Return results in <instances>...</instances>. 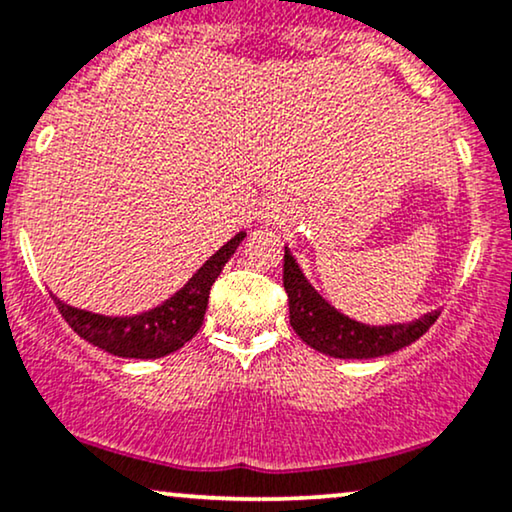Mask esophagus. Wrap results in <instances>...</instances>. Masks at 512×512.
Returning a JSON list of instances; mask_svg holds the SVG:
<instances>
[{
	"instance_id": "esophagus-1",
	"label": "esophagus",
	"mask_w": 512,
	"mask_h": 512,
	"mask_svg": "<svg viewBox=\"0 0 512 512\" xmlns=\"http://www.w3.org/2000/svg\"><path fill=\"white\" fill-rule=\"evenodd\" d=\"M283 217V205L278 203V200H267V203H262L260 208V219L264 224H271V222H278V219Z\"/></svg>"
}]
</instances>
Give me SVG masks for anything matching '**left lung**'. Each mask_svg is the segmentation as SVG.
<instances>
[{
    "label": "left lung",
    "instance_id": "8db88e82",
    "mask_svg": "<svg viewBox=\"0 0 512 512\" xmlns=\"http://www.w3.org/2000/svg\"><path fill=\"white\" fill-rule=\"evenodd\" d=\"M283 288L288 293L290 326L316 352L335 359H375L409 347L437 321L439 312H428L416 321L368 326L354 321L323 300L302 274L300 264L286 245L283 255Z\"/></svg>",
    "mask_w": 512,
    "mask_h": 512
}]
</instances>
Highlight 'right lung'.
<instances>
[{
  "instance_id": "obj_1",
  "label": "right lung",
  "mask_w": 512,
  "mask_h": 512,
  "mask_svg": "<svg viewBox=\"0 0 512 512\" xmlns=\"http://www.w3.org/2000/svg\"><path fill=\"white\" fill-rule=\"evenodd\" d=\"M243 238L245 231L236 234L189 278L184 288L148 312L134 316H106L70 307L56 295L51 297H54L58 312L68 321V326L103 352L125 359L167 357V354L184 347L200 331L212 283L224 269V264L231 260Z\"/></svg>"
}]
</instances>
